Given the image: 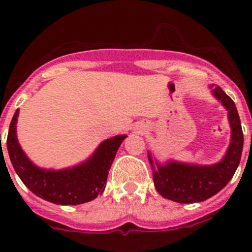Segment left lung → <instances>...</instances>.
Masks as SVG:
<instances>
[{"instance_id":"obj_1","label":"left lung","mask_w":252,"mask_h":252,"mask_svg":"<svg viewBox=\"0 0 252 252\" xmlns=\"http://www.w3.org/2000/svg\"><path fill=\"white\" fill-rule=\"evenodd\" d=\"M216 100L228 111L230 142L225 155L213 164H195L168 159L159 163L152 152L147 154L155 188L161 196L179 204H194L210 199L228 184L234 175L243 152L244 135L235 103L220 86H208Z\"/></svg>"}]
</instances>
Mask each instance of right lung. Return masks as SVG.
I'll return each mask as SVG.
<instances>
[{
	"mask_svg": "<svg viewBox=\"0 0 252 252\" xmlns=\"http://www.w3.org/2000/svg\"><path fill=\"white\" fill-rule=\"evenodd\" d=\"M16 111L7 136V150L18 177L36 196L56 205H80L103 192L108 171L126 135H116L101 142L89 158L63 169L37 167L22 150L17 138Z\"/></svg>",
	"mask_w": 252,
	"mask_h": 252,
	"instance_id": "obj_1",
	"label": "right lung"
}]
</instances>
